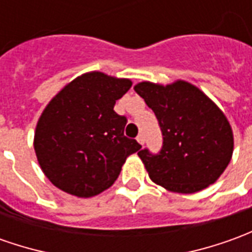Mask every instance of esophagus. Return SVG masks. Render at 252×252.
Segmentation results:
<instances>
[{
	"mask_svg": "<svg viewBox=\"0 0 252 252\" xmlns=\"http://www.w3.org/2000/svg\"><path fill=\"white\" fill-rule=\"evenodd\" d=\"M136 140H138L140 145L143 146V143H145V138H143V135H138V136H136Z\"/></svg>",
	"mask_w": 252,
	"mask_h": 252,
	"instance_id": "1",
	"label": "esophagus"
}]
</instances>
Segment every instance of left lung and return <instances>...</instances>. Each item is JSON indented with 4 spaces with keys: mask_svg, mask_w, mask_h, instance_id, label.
I'll return each instance as SVG.
<instances>
[{
    "mask_svg": "<svg viewBox=\"0 0 252 252\" xmlns=\"http://www.w3.org/2000/svg\"><path fill=\"white\" fill-rule=\"evenodd\" d=\"M133 90L155 112L162 132L158 155L148 149L138 153L150 179L182 194L217 182L233 155V131L220 107L184 80L168 85L143 81Z\"/></svg>",
    "mask_w": 252,
    "mask_h": 252,
    "instance_id": "obj_1",
    "label": "left lung"
}]
</instances>
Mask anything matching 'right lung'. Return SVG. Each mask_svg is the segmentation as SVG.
Returning <instances> with one entry per match:
<instances>
[{
	"label": "right lung",
	"instance_id": "obj_1",
	"mask_svg": "<svg viewBox=\"0 0 252 252\" xmlns=\"http://www.w3.org/2000/svg\"><path fill=\"white\" fill-rule=\"evenodd\" d=\"M132 81L90 71L62 88L47 104L34 132V150L52 184L77 197H94L119 178L128 156L142 146L124 136L126 119L116 100Z\"/></svg>",
	"mask_w": 252,
	"mask_h": 252
}]
</instances>
